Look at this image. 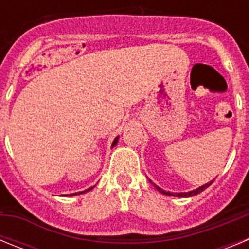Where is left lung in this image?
I'll return each instance as SVG.
<instances>
[{
    "mask_svg": "<svg viewBox=\"0 0 249 249\" xmlns=\"http://www.w3.org/2000/svg\"><path fill=\"white\" fill-rule=\"evenodd\" d=\"M212 183H213V181H211V182H208V183L203 184V186L198 187L197 190H193V191H191V192H182V193H171V192H166V191H163V190H162V188H160V187H158L157 184H153V186L156 187V190H157L158 192L163 193V195H167V196H175V197H192V196H196V195H198V193H201L202 191L206 190L207 187H210Z\"/></svg>",
    "mask_w": 249,
    "mask_h": 249,
    "instance_id": "1",
    "label": "left lung"
}]
</instances>
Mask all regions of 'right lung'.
I'll return each mask as SVG.
<instances>
[{
  "instance_id": "add662e5",
  "label": "right lung",
  "mask_w": 249,
  "mask_h": 249,
  "mask_svg": "<svg viewBox=\"0 0 249 249\" xmlns=\"http://www.w3.org/2000/svg\"><path fill=\"white\" fill-rule=\"evenodd\" d=\"M117 141H118V137H116L114 138V141H113V143H112V147H114L116 146V144H117ZM92 188H93V187H91V188H89V190H86V191H83V192H77V193H72V195H66V196H76V195H81V193H85V192H89V191H91Z\"/></svg>"
}]
</instances>
